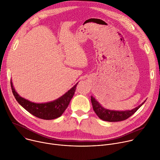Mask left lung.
<instances>
[{"label": "left lung", "mask_w": 160, "mask_h": 160, "mask_svg": "<svg viewBox=\"0 0 160 160\" xmlns=\"http://www.w3.org/2000/svg\"><path fill=\"white\" fill-rule=\"evenodd\" d=\"M91 99L93 110L95 112L96 114L98 116L99 118L108 122H118L127 119L132 115H133L138 110V108L146 102V101H145L143 103H142L138 107L132 110L114 111L105 109L101 107V105L92 96L91 97Z\"/></svg>", "instance_id": "8db88e82"}]
</instances>
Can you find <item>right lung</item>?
<instances>
[{
    "instance_id": "right-lung-1",
    "label": "right lung",
    "mask_w": 160,
    "mask_h": 160,
    "mask_svg": "<svg viewBox=\"0 0 160 160\" xmlns=\"http://www.w3.org/2000/svg\"><path fill=\"white\" fill-rule=\"evenodd\" d=\"M77 83L60 98L47 103H32L20 97L14 90L11 82V88L12 94L18 103L27 111L39 119L51 120L59 118L66 110L75 94Z\"/></svg>"
}]
</instances>
